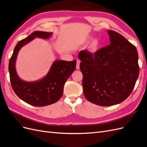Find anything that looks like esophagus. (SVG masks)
<instances>
[{"mask_svg":"<svg viewBox=\"0 0 147 147\" xmlns=\"http://www.w3.org/2000/svg\"><path fill=\"white\" fill-rule=\"evenodd\" d=\"M80 60H77V61L76 68H77V69H78V70L80 69Z\"/></svg>","mask_w":147,"mask_h":147,"instance_id":"1","label":"esophagus"}]
</instances>
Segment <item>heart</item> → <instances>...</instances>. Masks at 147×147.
Instances as JSON below:
<instances>
[{"mask_svg":"<svg viewBox=\"0 0 147 147\" xmlns=\"http://www.w3.org/2000/svg\"><path fill=\"white\" fill-rule=\"evenodd\" d=\"M97 44H98V42H97V41L96 40H95L94 41H93L92 44V48H95L97 46Z\"/></svg>","mask_w":147,"mask_h":147,"instance_id":"heart-1","label":"heart"}]
</instances>
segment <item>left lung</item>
<instances>
[{
	"mask_svg": "<svg viewBox=\"0 0 147 147\" xmlns=\"http://www.w3.org/2000/svg\"><path fill=\"white\" fill-rule=\"evenodd\" d=\"M110 44L94 54L81 51L78 58L88 100L100 106L121 103L131 94L139 74L135 46L115 31H107Z\"/></svg>",
	"mask_w": 147,
	"mask_h": 147,
	"instance_id": "left-lung-1",
	"label": "left lung"
}]
</instances>
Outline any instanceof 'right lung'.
<instances>
[{
  "instance_id": "right-lung-1",
  "label": "right lung",
  "mask_w": 147,
  "mask_h": 147,
  "mask_svg": "<svg viewBox=\"0 0 147 147\" xmlns=\"http://www.w3.org/2000/svg\"><path fill=\"white\" fill-rule=\"evenodd\" d=\"M52 32L35 31L16 44L9 61L8 70L11 87L20 98L31 105L43 107L58 101L63 94L67 80L76 67V60H55L45 77L35 82L21 79L16 70V61L21 48L35 38L48 39Z\"/></svg>"
}]
</instances>
